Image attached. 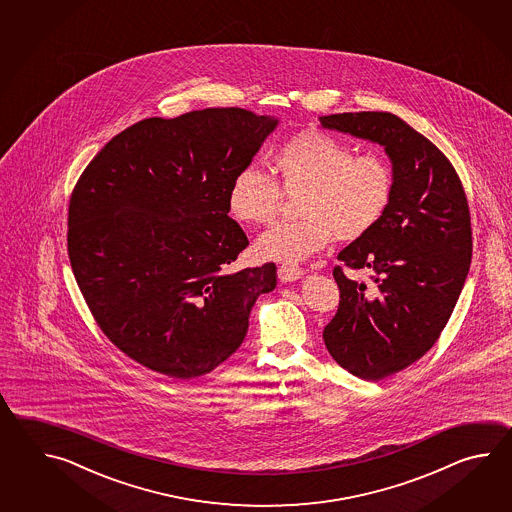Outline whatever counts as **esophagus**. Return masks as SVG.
I'll return each instance as SVG.
<instances>
[{"instance_id":"34e87169","label":"esophagus","mask_w":512,"mask_h":512,"mask_svg":"<svg viewBox=\"0 0 512 512\" xmlns=\"http://www.w3.org/2000/svg\"><path fill=\"white\" fill-rule=\"evenodd\" d=\"M304 276V271H302V267H298V265H294V263H283L278 267V278L282 280V282H294V280H298V278H302Z\"/></svg>"}]
</instances>
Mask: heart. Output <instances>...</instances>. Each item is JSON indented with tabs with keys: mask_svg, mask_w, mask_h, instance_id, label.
Instances as JSON below:
<instances>
[{
	"mask_svg": "<svg viewBox=\"0 0 512 512\" xmlns=\"http://www.w3.org/2000/svg\"><path fill=\"white\" fill-rule=\"evenodd\" d=\"M276 181L256 168H243L229 190L232 218L267 225L278 216L282 192L296 197L300 218L282 221L256 240L263 260L302 261L329 241H355L379 225L390 207L393 172L379 153H357L335 137L302 131L272 157Z\"/></svg>",
	"mask_w": 512,
	"mask_h": 512,
	"instance_id": "1",
	"label": "heart"
}]
</instances>
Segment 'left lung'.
I'll return each instance as SVG.
<instances>
[{
  "mask_svg": "<svg viewBox=\"0 0 512 512\" xmlns=\"http://www.w3.org/2000/svg\"><path fill=\"white\" fill-rule=\"evenodd\" d=\"M320 124L381 144L392 161L386 214L338 254L349 269L375 272V285L349 280L337 265L340 302L324 329L337 364L381 381L421 359L456 307L472 260L467 196L445 153L393 113H337Z\"/></svg>",
  "mask_w": 512,
  "mask_h": 512,
  "instance_id": "8db88e82",
  "label": "left lung"
}]
</instances>
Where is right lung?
I'll list each match as a JSON object with an SVG mask.
<instances>
[{
	"instance_id": "right-lung-1",
	"label": "right lung",
	"mask_w": 512,
	"mask_h": 512,
	"mask_svg": "<svg viewBox=\"0 0 512 512\" xmlns=\"http://www.w3.org/2000/svg\"><path fill=\"white\" fill-rule=\"evenodd\" d=\"M276 126L241 108L144 119L80 175L69 261L98 327L130 359L188 381L240 348L276 265L227 272L249 245L229 190Z\"/></svg>"
}]
</instances>
